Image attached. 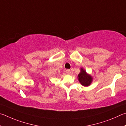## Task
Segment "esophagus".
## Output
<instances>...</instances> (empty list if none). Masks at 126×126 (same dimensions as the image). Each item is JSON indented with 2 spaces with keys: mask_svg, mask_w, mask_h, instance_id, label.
<instances>
[{
  "mask_svg": "<svg viewBox=\"0 0 126 126\" xmlns=\"http://www.w3.org/2000/svg\"><path fill=\"white\" fill-rule=\"evenodd\" d=\"M66 72L67 74H68V75L71 74V71H70V70H69V69L66 70Z\"/></svg>",
  "mask_w": 126,
  "mask_h": 126,
  "instance_id": "34e87169",
  "label": "esophagus"
}]
</instances>
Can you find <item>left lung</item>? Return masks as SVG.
<instances>
[{"mask_svg": "<svg viewBox=\"0 0 126 126\" xmlns=\"http://www.w3.org/2000/svg\"><path fill=\"white\" fill-rule=\"evenodd\" d=\"M78 78L81 85L85 87L89 86L93 81V78L92 76L87 73L86 71L82 67L81 68L80 72L78 75Z\"/></svg>", "mask_w": 126, "mask_h": 126, "instance_id": "8db88e82", "label": "left lung"}]
</instances>
